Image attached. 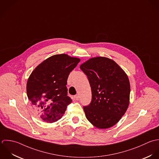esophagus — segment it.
Masks as SVG:
<instances>
[{"label":"esophagus","instance_id":"34e87169","mask_svg":"<svg viewBox=\"0 0 159 159\" xmlns=\"http://www.w3.org/2000/svg\"><path fill=\"white\" fill-rule=\"evenodd\" d=\"M79 98H80V97H79V95H78V94H76V95L75 96V99L76 100H77V101L79 99Z\"/></svg>","mask_w":159,"mask_h":159}]
</instances>
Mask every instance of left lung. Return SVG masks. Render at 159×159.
Listing matches in <instances>:
<instances>
[{"label":"left lung","mask_w":159,"mask_h":159,"mask_svg":"<svg viewBox=\"0 0 159 159\" xmlns=\"http://www.w3.org/2000/svg\"><path fill=\"white\" fill-rule=\"evenodd\" d=\"M86 75L92 91V100L83 107L88 121L99 129L116 124L129 104L130 84L123 70L113 60L93 57L80 65Z\"/></svg>","instance_id":"obj_1"}]
</instances>
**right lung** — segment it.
Returning <instances> with one entry per match:
<instances>
[{
	"label": "right lung",
	"mask_w": 159,
	"mask_h": 159,
	"mask_svg": "<svg viewBox=\"0 0 159 159\" xmlns=\"http://www.w3.org/2000/svg\"><path fill=\"white\" fill-rule=\"evenodd\" d=\"M80 59L67 54L54 55L32 71L26 84L28 99L39 117L47 123L60 119L71 102L67 96V79Z\"/></svg>",
	"instance_id": "add662e5"
}]
</instances>
